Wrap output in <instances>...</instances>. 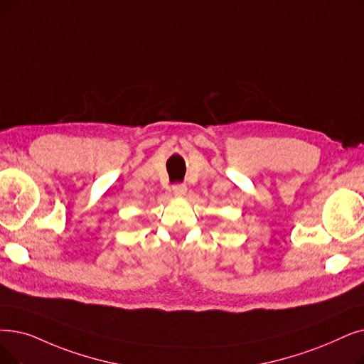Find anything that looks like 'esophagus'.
Masks as SVG:
<instances>
[{"label":"esophagus","mask_w":364,"mask_h":364,"mask_svg":"<svg viewBox=\"0 0 364 364\" xmlns=\"http://www.w3.org/2000/svg\"><path fill=\"white\" fill-rule=\"evenodd\" d=\"M186 192H187L186 184H176V186H172V193H173V196L183 198V196L186 195Z\"/></svg>","instance_id":"1"}]
</instances>
